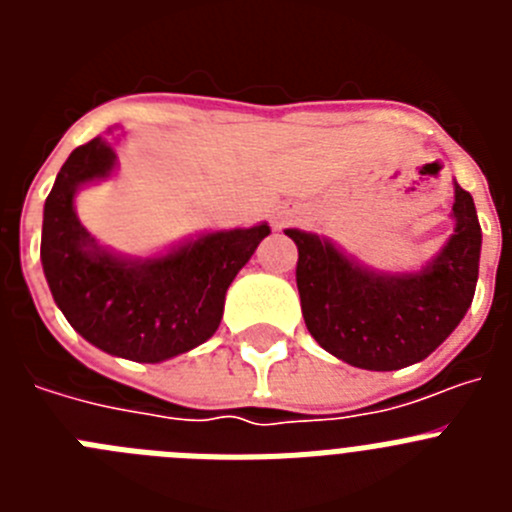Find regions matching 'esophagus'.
<instances>
[{
  "label": "esophagus",
  "instance_id": "esophagus-1",
  "mask_svg": "<svg viewBox=\"0 0 512 512\" xmlns=\"http://www.w3.org/2000/svg\"><path fill=\"white\" fill-rule=\"evenodd\" d=\"M297 215V210H292V207H287V210H282V212H277V225L279 228H282L284 223H287V220H292V217Z\"/></svg>",
  "mask_w": 512,
  "mask_h": 512
}]
</instances>
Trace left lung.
<instances>
[{
	"label": "left lung",
	"mask_w": 512,
	"mask_h": 512,
	"mask_svg": "<svg viewBox=\"0 0 512 512\" xmlns=\"http://www.w3.org/2000/svg\"><path fill=\"white\" fill-rule=\"evenodd\" d=\"M456 228L436 259L415 274H379L315 233L297 243V289L310 336L336 359L395 372L431 356L472 305L482 228L472 194L454 184Z\"/></svg>",
	"instance_id": "left-lung-1"
}]
</instances>
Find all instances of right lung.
<instances>
[{
    "instance_id": "add662e5",
    "label": "right lung",
    "mask_w": 512,
    "mask_h": 512,
    "mask_svg": "<svg viewBox=\"0 0 512 512\" xmlns=\"http://www.w3.org/2000/svg\"><path fill=\"white\" fill-rule=\"evenodd\" d=\"M115 169V148L94 138L56 176L43 210L40 261L71 328L120 359L158 364L205 343L223 320L225 292L269 225L205 233L156 259H122L97 246L74 210L81 184Z\"/></svg>"
}]
</instances>
